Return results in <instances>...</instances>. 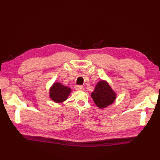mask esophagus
Here are the masks:
<instances>
[{
	"mask_svg": "<svg viewBox=\"0 0 160 160\" xmlns=\"http://www.w3.org/2000/svg\"><path fill=\"white\" fill-rule=\"evenodd\" d=\"M76 89L77 91H84V87H82V86L77 85V86L76 87Z\"/></svg>",
	"mask_w": 160,
	"mask_h": 160,
	"instance_id": "1",
	"label": "esophagus"
}]
</instances>
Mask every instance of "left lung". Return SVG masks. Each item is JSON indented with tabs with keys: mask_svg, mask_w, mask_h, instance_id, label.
<instances>
[{
	"mask_svg": "<svg viewBox=\"0 0 160 160\" xmlns=\"http://www.w3.org/2000/svg\"><path fill=\"white\" fill-rule=\"evenodd\" d=\"M91 98L98 107L104 108L114 102L116 93L107 81L102 80L97 83L94 91L91 93Z\"/></svg>",
	"mask_w": 160,
	"mask_h": 160,
	"instance_id": "8db88e82",
	"label": "left lung"
}]
</instances>
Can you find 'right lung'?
<instances>
[{"mask_svg":"<svg viewBox=\"0 0 160 160\" xmlns=\"http://www.w3.org/2000/svg\"><path fill=\"white\" fill-rule=\"evenodd\" d=\"M71 92L69 87L60 82H54L49 89V97L56 103H62L67 99Z\"/></svg>","mask_w":160,"mask_h":160,"instance_id":"1","label":"right lung"}]
</instances>
